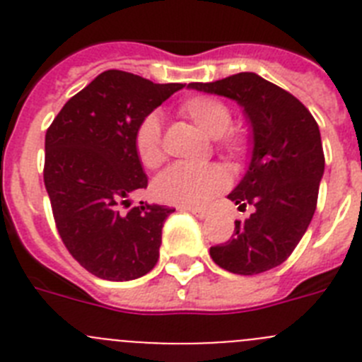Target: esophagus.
Returning <instances> with one entry per match:
<instances>
[{
  "instance_id": "esophagus-1",
  "label": "esophagus",
  "mask_w": 362,
  "mask_h": 362,
  "mask_svg": "<svg viewBox=\"0 0 362 362\" xmlns=\"http://www.w3.org/2000/svg\"><path fill=\"white\" fill-rule=\"evenodd\" d=\"M183 210H188L190 214H194L196 217H199V219H204V217L209 216V210H203V209H190V206H187V209Z\"/></svg>"
}]
</instances>
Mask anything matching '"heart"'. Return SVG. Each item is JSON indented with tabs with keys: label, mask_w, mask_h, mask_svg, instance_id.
Here are the masks:
<instances>
[{
	"label": "heart",
	"mask_w": 362,
	"mask_h": 362,
	"mask_svg": "<svg viewBox=\"0 0 362 362\" xmlns=\"http://www.w3.org/2000/svg\"><path fill=\"white\" fill-rule=\"evenodd\" d=\"M179 112L204 134L216 137L217 148L228 158H243L248 150V136L239 127H232V110L217 98L192 95L179 105ZM134 146L137 158L146 168H158L165 161L161 121L156 114H148L139 121L134 132ZM226 187L228 175L219 165H174L158 175L152 192L161 203L197 209L210 203Z\"/></svg>",
	"instance_id": "1"
}]
</instances>
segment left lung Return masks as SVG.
<instances>
[{
  "label": "left lung",
  "instance_id": "left-lung-1",
  "mask_svg": "<svg viewBox=\"0 0 362 362\" xmlns=\"http://www.w3.org/2000/svg\"><path fill=\"white\" fill-rule=\"evenodd\" d=\"M190 88L238 101L254 137L250 166L228 199L241 210L246 204L255 210L235 221L232 238L212 246L210 257L239 276L279 267L305 235L317 206L325 172L317 121L296 95L254 72L190 83Z\"/></svg>",
  "mask_w": 362,
  "mask_h": 362
}]
</instances>
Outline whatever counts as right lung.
I'll use <instances>...</instances> for the list:
<instances>
[{"instance_id":"1","label":"right lung","mask_w":362,"mask_h":362,"mask_svg":"<svg viewBox=\"0 0 362 362\" xmlns=\"http://www.w3.org/2000/svg\"><path fill=\"white\" fill-rule=\"evenodd\" d=\"M181 83L107 70L70 98L45 136V188L63 245L85 270L107 281H132L156 267L166 217L163 204L130 206L148 185L134 132Z\"/></svg>"}]
</instances>
